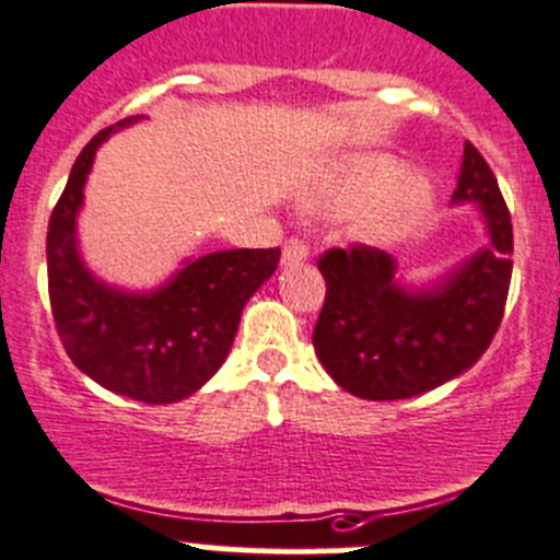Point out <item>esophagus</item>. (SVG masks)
Returning a JSON list of instances; mask_svg holds the SVG:
<instances>
[{"mask_svg":"<svg viewBox=\"0 0 560 560\" xmlns=\"http://www.w3.org/2000/svg\"><path fill=\"white\" fill-rule=\"evenodd\" d=\"M310 250L304 242L299 240H288L285 247H282V267H296V264L307 261Z\"/></svg>","mask_w":560,"mask_h":560,"instance_id":"1","label":"esophagus"}]
</instances>
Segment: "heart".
Returning a JSON list of instances; mask_svg holds the SVG:
<instances>
[{
  "label": "heart",
  "instance_id": "heart-1",
  "mask_svg": "<svg viewBox=\"0 0 560 560\" xmlns=\"http://www.w3.org/2000/svg\"><path fill=\"white\" fill-rule=\"evenodd\" d=\"M400 160L368 152L337 160L302 196L310 212H351L348 240L384 247L411 234L433 209L435 187L424 174H400Z\"/></svg>",
  "mask_w": 560,
  "mask_h": 560
}]
</instances>
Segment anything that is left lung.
<instances>
[{"label": "left lung", "instance_id": "1", "mask_svg": "<svg viewBox=\"0 0 560 560\" xmlns=\"http://www.w3.org/2000/svg\"><path fill=\"white\" fill-rule=\"evenodd\" d=\"M474 203L487 245L435 278L408 280L384 250L320 256L326 302L313 331L318 362L362 400L424 395L474 368L503 318L512 220L490 165L466 143L452 207Z\"/></svg>", "mask_w": 560, "mask_h": 560}]
</instances>
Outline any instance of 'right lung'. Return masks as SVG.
I'll return each mask as SVG.
<instances>
[{"mask_svg":"<svg viewBox=\"0 0 560 560\" xmlns=\"http://www.w3.org/2000/svg\"><path fill=\"white\" fill-rule=\"evenodd\" d=\"M105 127L73 163L48 223V296L62 346L94 384L130 400L163 406L196 395L229 357L245 304L275 275L280 250H218L185 258L154 288H125L92 272L79 240L86 179Z\"/></svg>","mask_w":560,"mask_h":560,"instance_id":"right-lung-1","label":"right lung"}]
</instances>
